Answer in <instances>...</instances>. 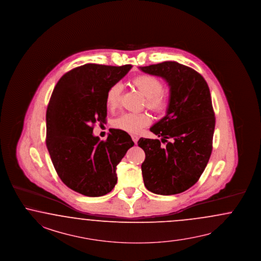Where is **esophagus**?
<instances>
[{"label":"esophagus","instance_id":"obj_1","mask_svg":"<svg viewBox=\"0 0 261 261\" xmlns=\"http://www.w3.org/2000/svg\"><path fill=\"white\" fill-rule=\"evenodd\" d=\"M132 138H133L135 143H137V141H138V136L137 135H132Z\"/></svg>","mask_w":261,"mask_h":261}]
</instances>
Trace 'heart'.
Returning <instances> with one entry per match:
<instances>
[{
	"mask_svg": "<svg viewBox=\"0 0 261 261\" xmlns=\"http://www.w3.org/2000/svg\"><path fill=\"white\" fill-rule=\"evenodd\" d=\"M135 88L146 98V107L155 113H161L166 110L168 99L162 92L163 84L160 79L151 75H140L133 80ZM121 85L110 86L106 96L107 107L113 110L119 103ZM151 123V118L146 113H124L114 119L113 126L129 134H138L143 127Z\"/></svg>",
	"mask_w": 261,
	"mask_h": 261,
	"instance_id": "1",
	"label": "heart"
}]
</instances>
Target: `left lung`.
I'll return each mask as SVG.
<instances>
[{"mask_svg":"<svg viewBox=\"0 0 261 261\" xmlns=\"http://www.w3.org/2000/svg\"><path fill=\"white\" fill-rule=\"evenodd\" d=\"M140 70L163 77L170 87L167 113L150 128L166 145L159 139L138 140L146 154L144 185L159 195L185 192L199 180L212 151L215 114L208 85L197 71L176 61Z\"/></svg>","mask_w":261,"mask_h":261,"instance_id":"8db88e82","label":"left lung"}]
</instances>
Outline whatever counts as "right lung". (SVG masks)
Segmentation results:
<instances>
[{
	"label": "right lung",
	"instance_id": "right-lung-1",
	"mask_svg": "<svg viewBox=\"0 0 261 261\" xmlns=\"http://www.w3.org/2000/svg\"><path fill=\"white\" fill-rule=\"evenodd\" d=\"M132 65L88 63L60 77L46 113V145L64 185L77 193L100 197L117 184L116 166L135 143L129 135L111 128L107 140L93 135L96 123H107L106 96Z\"/></svg>",
	"mask_w": 261,
	"mask_h": 261
}]
</instances>
